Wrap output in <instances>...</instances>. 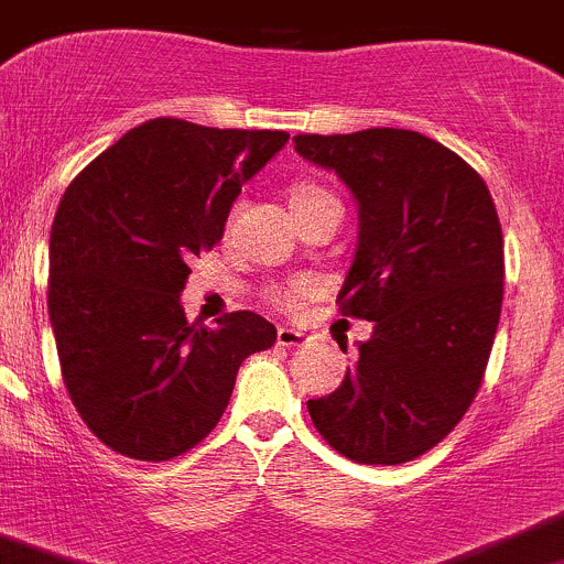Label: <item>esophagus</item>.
<instances>
[{
    "instance_id": "34e87169",
    "label": "esophagus",
    "mask_w": 564,
    "mask_h": 564,
    "mask_svg": "<svg viewBox=\"0 0 564 564\" xmlns=\"http://www.w3.org/2000/svg\"><path fill=\"white\" fill-rule=\"evenodd\" d=\"M308 341L311 336L294 330V327H281V330H278V344H281V347H305Z\"/></svg>"
}]
</instances>
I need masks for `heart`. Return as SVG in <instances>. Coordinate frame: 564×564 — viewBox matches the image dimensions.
<instances>
[{"instance_id": "1", "label": "heart", "mask_w": 564, "mask_h": 564, "mask_svg": "<svg viewBox=\"0 0 564 564\" xmlns=\"http://www.w3.org/2000/svg\"><path fill=\"white\" fill-rule=\"evenodd\" d=\"M333 198L330 193H327L325 187H319V184H297V187L292 189V195H289V204H292L294 212H303L308 209V206L319 204V200H327ZM311 283L308 281H289V283H281V286H272V300H275L278 305H283V308H292V305H297L300 300L308 294Z\"/></svg>"}]
</instances>
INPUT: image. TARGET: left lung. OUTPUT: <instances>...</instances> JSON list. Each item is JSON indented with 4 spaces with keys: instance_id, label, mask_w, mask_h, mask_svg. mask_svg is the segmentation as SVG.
<instances>
[{
    "instance_id": "obj_1",
    "label": "left lung",
    "mask_w": 564,
    "mask_h": 564,
    "mask_svg": "<svg viewBox=\"0 0 564 564\" xmlns=\"http://www.w3.org/2000/svg\"><path fill=\"white\" fill-rule=\"evenodd\" d=\"M294 149L358 200L338 311L375 322L341 386L308 399L311 421L349 460L399 466L441 444L479 391L505 297L499 215L482 176L419 131L297 134Z\"/></svg>"
}]
</instances>
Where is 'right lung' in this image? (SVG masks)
Returning <instances> with one entry per match:
<instances>
[{
    "instance_id": "1",
    "label": "right lung",
    "mask_w": 564,
    "mask_h": 564,
    "mask_svg": "<svg viewBox=\"0 0 564 564\" xmlns=\"http://www.w3.org/2000/svg\"><path fill=\"white\" fill-rule=\"evenodd\" d=\"M286 131L154 118L65 189L48 239V316L65 388L90 433L131 460H171L217 427L248 355L275 325L234 311L217 327L182 308L189 261L286 145Z\"/></svg>"
}]
</instances>
